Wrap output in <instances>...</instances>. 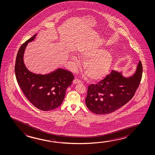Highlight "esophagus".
Wrapping results in <instances>:
<instances>
[{
	"instance_id": "34e87169",
	"label": "esophagus",
	"mask_w": 155,
	"mask_h": 155,
	"mask_svg": "<svg viewBox=\"0 0 155 155\" xmlns=\"http://www.w3.org/2000/svg\"><path fill=\"white\" fill-rule=\"evenodd\" d=\"M73 83L74 84H76V83H82V81L80 80H79L78 79H74L73 81Z\"/></svg>"
}]
</instances>
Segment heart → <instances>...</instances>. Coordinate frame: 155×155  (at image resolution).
I'll return each mask as SVG.
<instances>
[{
  "label": "heart",
  "instance_id": "obj_1",
  "mask_svg": "<svg viewBox=\"0 0 155 155\" xmlns=\"http://www.w3.org/2000/svg\"><path fill=\"white\" fill-rule=\"evenodd\" d=\"M79 56L81 60L86 61L84 65V70L90 79L94 80L101 79L107 74L113 59L111 53L103 48L83 50ZM71 60L75 69H78L80 66L79 58L72 56Z\"/></svg>",
  "mask_w": 155,
  "mask_h": 155
}]
</instances>
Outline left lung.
<instances>
[{"instance_id":"8db88e82","label":"left lung","mask_w":155,"mask_h":155,"mask_svg":"<svg viewBox=\"0 0 155 155\" xmlns=\"http://www.w3.org/2000/svg\"><path fill=\"white\" fill-rule=\"evenodd\" d=\"M143 67L140 61L135 74L125 78L112 71L96 84L88 86L86 104L98 114H108L124 106L133 97L141 82Z\"/></svg>"}]
</instances>
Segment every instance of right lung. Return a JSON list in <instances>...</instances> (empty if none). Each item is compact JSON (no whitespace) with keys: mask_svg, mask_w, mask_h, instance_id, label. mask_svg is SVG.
Wrapping results in <instances>:
<instances>
[{"mask_svg":"<svg viewBox=\"0 0 155 155\" xmlns=\"http://www.w3.org/2000/svg\"><path fill=\"white\" fill-rule=\"evenodd\" d=\"M36 35L20 46L16 55L15 74L17 82L28 101L37 109L50 111L62 104L66 90L71 85L74 76L72 72L60 68L46 75L34 74L27 69L23 63V53L28 42L33 41Z\"/></svg>","mask_w":155,"mask_h":155,"instance_id":"1","label":"right lung"}]
</instances>
